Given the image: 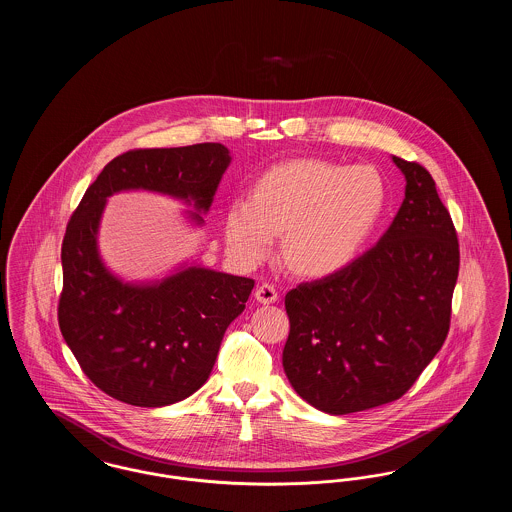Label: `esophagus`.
Wrapping results in <instances>:
<instances>
[{
	"label": "esophagus",
	"mask_w": 512,
	"mask_h": 512,
	"mask_svg": "<svg viewBox=\"0 0 512 512\" xmlns=\"http://www.w3.org/2000/svg\"><path fill=\"white\" fill-rule=\"evenodd\" d=\"M255 299L263 305H270V303H276L278 301V292L274 286L270 284H261L257 290H255Z\"/></svg>",
	"instance_id": "34e87169"
}]
</instances>
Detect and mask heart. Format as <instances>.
I'll use <instances>...</instances> for the list:
<instances>
[{
	"label": "heart",
	"instance_id": "b5f03b06",
	"mask_svg": "<svg viewBox=\"0 0 512 512\" xmlns=\"http://www.w3.org/2000/svg\"><path fill=\"white\" fill-rule=\"evenodd\" d=\"M388 203L384 176L370 165L341 167L295 159L263 172L251 194L224 213L228 255L259 265L282 232V255L301 276L324 278L349 267L380 224Z\"/></svg>",
	"mask_w": 512,
	"mask_h": 512
}]
</instances>
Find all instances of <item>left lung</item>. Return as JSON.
I'll return each mask as SVG.
<instances>
[{
  "label": "left lung",
  "instance_id": "left-lung-1",
  "mask_svg": "<svg viewBox=\"0 0 512 512\" xmlns=\"http://www.w3.org/2000/svg\"><path fill=\"white\" fill-rule=\"evenodd\" d=\"M405 176L395 219L365 255L286 295L290 336L282 353L293 390L328 414L399 399L449 332L459 242L436 182L391 155Z\"/></svg>",
  "mask_w": 512,
  "mask_h": 512
}]
</instances>
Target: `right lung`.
I'll use <instances>...</instances> for the list:
<instances>
[{"label": "right lung", "mask_w": 512, "mask_h": 512, "mask_svg": "<svg viewBox=\"0 0 512 512\" xmlns=\"http://www.w3.org/2000/svg\"><path fill=\"white\" fill-rule=\"evenodd\" d=\"M230 163L222 144L122 153L99 172L67 226L59 328L84 374L122 403L167 407L199 390L255 282L195 259L163 278H122L99 251L107 199L121 192L167 195L188 207L182 217L192 228H203Z\"/></svg>", "instance_id": "right-lung-1"}]
</instances>
